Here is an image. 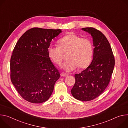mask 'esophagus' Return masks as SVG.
Returning a JSON list of instances; mask_svg holds the SVG:
<instances>
[{
    "label": "esophagus",
    "mask_w": 128,
    "mask_h": 128,
    "mask_svg": "<svg viewBox=\"0 0 128 128\" xmlns=\"http://www.w3.org/2000/svg\"><path fill=\"white\" fill-rule=\"evenodd\" d=\"M60 75H61V76H62V77H66V76H68V74H65V73H62L60 74Z\"/></svg>",
    "instance_id": "esophagus-1"
}]
</instances>
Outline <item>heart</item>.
<instances>
[{
    "label": "heart",
    "mask_w": 128,
    "mask_h": 128,
    "mask_svg": "<svg viewBox=\"0 0 128 128\" xmlns=\"http://www.w3.org/2000/svg\"><path fill=\"white\" fill-rule=\"evenodd\" d=\"M58 45H50L48 55L53 62L60 64L63 59V53L68 51L66 61L62 68L68 72H72L78 67L84 68L90 64L93 54L92 42L88 38L74 33L67 34L58 40Z\"/></svg>",
    "instance_id": "1"
}]
</instances>
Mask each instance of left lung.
Segmentation results:
<instances>
[{
  "mask_svg": "<svg viewBox=\"0 0 128 128\" xmlns=\"http://www.w3.org/2000/svg\"><path fill=\"white\" fill-rule=\"evenodd\" d=\"M82 30L92 36L93 60L86 70L75 75L76 81L71 94L77 100L89 101L102 94L107 87L115 60L108 40L100 31L93 27L82 28Z\"/></svg>",
  "mask_w": 128,
  "mask_h": 128,
  "instance_id": "1",
  "label": "left lung"
}]
</instances>
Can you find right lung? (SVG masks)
I'll list each match as a JSON object with an SVG mask.
<instances>
[{
	"instance_id": "add662e5",
	"label": "right lung",
	"mask_w": 128,
	"mask_h": 128,
	"mask_svg": "<svg viewBox=\"0 0 128 128\" xmlns=\"http://www.w3.org/2000/svg\"><path fill=\"white\" fill-rule=\"evenodd\" d=\"M62 30L34 27L26 31L14 48L10 61V79L20 95L32 103L48 100L60 74L48 49Z\"/></svg>"
}]
</instances>
